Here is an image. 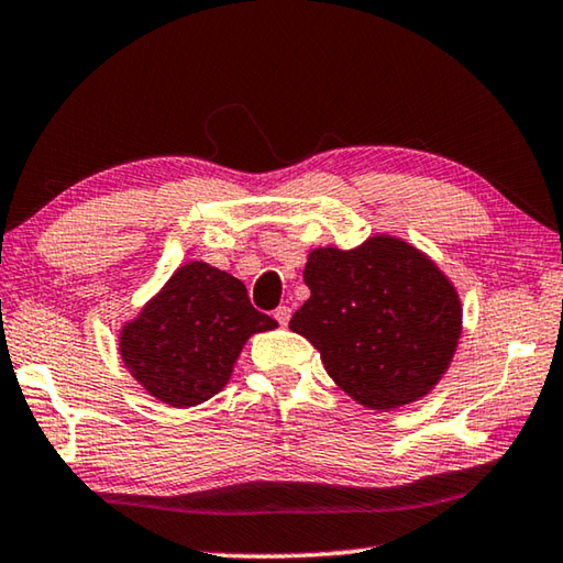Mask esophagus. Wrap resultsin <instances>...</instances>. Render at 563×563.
<instances>
[{"instance_id":"1","label":"esophagus","mask_w":563,"mask_h":563,"mask_svg":"<svg viewBox=\"0 0 563 563\" xmlns=\"http://www.w3.org/2000/svg\"><path fill=\"white\" fill-rule=\"evenodd\" d=\"M273 316H275V320L280 322V325H288V322H290V316H292V310L288 308V305H280V308L275 310Z\"/></svg>"}]
</instances>
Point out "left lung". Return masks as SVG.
I'll list each match as a JSON object with an SVG mask.
<instances>
[{"mask_svg": "<svg viewBox=\"0 0 563 563\" xmlns=\"http://www.w3.org/2000/svg\"><path fill=\"white\" fill-rule=\"evenodd\" d=\"M302 278L310 298L290 330L318 347L352 399L387 412L440 383L462 335V302L424 253L393 235L352 251L316 247Z\"/></svg>", "mask_w": 563, "mask_h": 563, "instance_id": "8db88e82", "label": "left lung"}]
</instances>
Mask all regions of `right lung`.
Returning a JSON list of instances; mask_svg holds the SVG:
<instances>
[{
  "mask_svg": "<svg viewBox=\"0 0 563 563\" xmlns=\"http://www.w3.org/2000/svg\"><path fill=\"white\" fill-rule=\"evenodd\" d=\"M273 328L278 322L253 308L241 280L190 261L121 328L119 352L148 395L196 407L228 385L245 340Z\"/></svg>",
  "mask_w": 563,
  "mask_h": 563,
  "instance_id": "obj_1",
  "label": "right lung"
}]
</instances>
